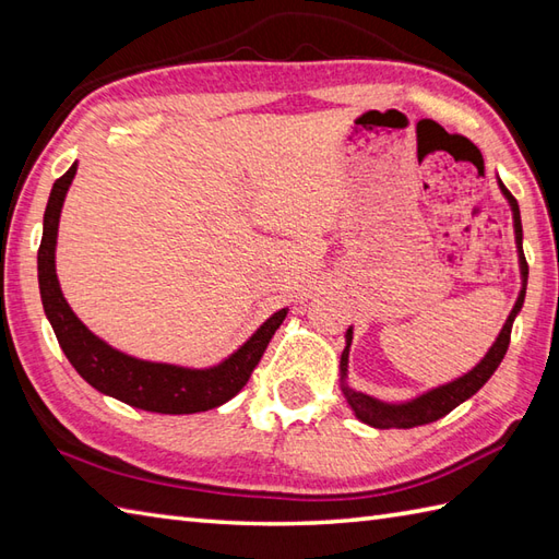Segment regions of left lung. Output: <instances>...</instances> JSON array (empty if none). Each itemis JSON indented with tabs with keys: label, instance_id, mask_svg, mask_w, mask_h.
<instances>
[{
	"label": "left lung",
	"instance_id": "obj_1",
	"mask_svg": "<svg viewBox=\"0 0 559 559\" xmlns=\"http://www.w3.org/2000/svg\"><path fill=\"white\" fill-rule=\"evenodd\" d=\"M500 189H502L504 199L509 201V206H512L519 269H521L519 298L512 307V312H509V317H507L500 336L495 338L490 350L485 353V358L476 367H473V370H468L466 374L451 379V382H447L442 386H435L430 391H425V394L415 396L411 401L386 403V401H379L374 396H367V394H362V391L350 389L348 382H346V379H348V350H350V343H353V326H350L346 331V348H343V353H341V389H343V396H346V401H348V406L355 413V418L362 420L365 425H372V427H377V430H389V427L408 430V427L435 423L439 418H444L447 413L454 411L459 403H463V401L476 394V391H480V386L488 382V379L495 374L497 367H500L504 353L509 348L512 324H514L516 314L521 312V307H524L526 283H528V264H526V257H524V242H521V240H524V233H521L519 204H516V199L512 197V192H509V189L502 182H500Z\"/></svg>",
	"mask_w": 559,
	"mask_h": 559
}]
</instances>
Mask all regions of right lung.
<instances>
[{"mask_svg":"<svg viewBox=\"0 0 559 559\" xmlns=\"http://www.w3.org/2000/svg\"><path fill=\"white\" fill-rule=\"evenodd\" d=\"M74 175L76 163L52 185L43 218V240L38 249V283L43 310L45 317L50 319L59 348L64 350L67 360L100 394L112 396L127 403V406L141 411L185 415L223 406L252 377V370L261 360V355H264L271 336L283 324L288 310L283 307V310L273 312L233 355H228L218 365L204 367V370L139 360L134 355H127L108 346V343L93 334L74 314L57 281L55 247L59 213H62L64 197Z\"/></svg>","mask_w":559,"mask_h":559,"instance_id":"right-lung-1","label":"right lung"}]
</instances>
